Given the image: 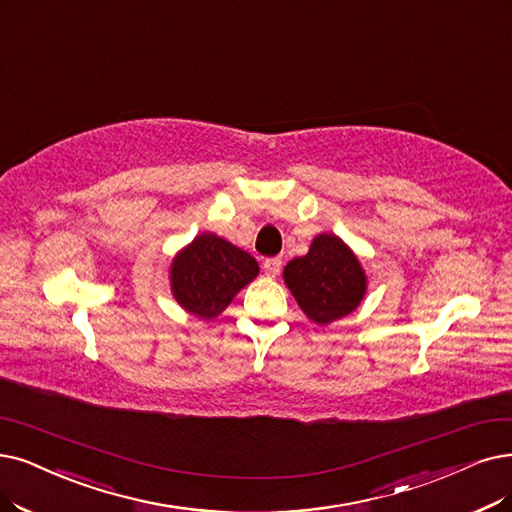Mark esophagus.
Listing matches in <instances>:
<instances>
[{"label": "esophagus", "mask_w": 512, "mask_h": 512, "mask_svg": "<svg viewBox=\"0 0 512 512\" xmlns=\"http://www.w3.org/2000/svg\"><path fill=\"white\" fill-rule=\"evenodd\" d=\"M262 269L267 277H277L281 271V258H267L262 262Z\"/></svg>", "instance_id": "esophagus-1"}]
</instances>
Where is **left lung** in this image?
Segmentation results:
<instances>
[{
	"label": "left lung",
	"instance_id": "1",
	"mask_svg": "<svg viewBox=\"0 0 512 512\" xmlns=\"http://www.w3.org/2000/svg\"><path fill=\"white\" fill-rule=\"evenodd\" d=\"M283 279L304 315L319 325L353 313L367 290L361 262L332 233L317 235L309 254L285 264Z\"/></svg>",
	"mask_w": 512,
	"mask_h": 512
}]
</instances>
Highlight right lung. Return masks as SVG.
Instances as JSON below:
<instances>
[{
    "instance_id": "right-lung-1",
    "label": "right lung",
    "mask_w": 512,
    "mask_h": 512,
    "mask_svg": "<svg viewBox=\"0 0 512 512\" xmlns=\"http://www.w3.org/2000/svg\"><path fill=\"white\" fill-rule=\"evenodd\" d=\"M258 271L248 252L214 233H201L172 260V294L185 311L214 319Z\"/></svg>"
}]
</instances>
